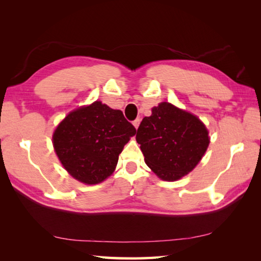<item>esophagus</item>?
Returning a JSON list of instances; mask_svg holds the SVG:
<instances>
[{"mask_svg":"<svg viewBox=\"0 0 261 261\" xmlns=\"http://www.w3.org/2000/svg\"><path fill=\"white\" fill-rule=\"evenodd\" d=\"M140 119H136L135 121H134V125H135V127L136 129H138V127H139V124H140Z\"/></svg>","mask_w":261,"mask_h":261,"instance_id":"obj_1","label":"esophagus"}]
</instances>
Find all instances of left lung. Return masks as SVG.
Returning <instances> with one entry per match:
<instances>
[{"instance_id": "1", "label": "left lung", "mask_w": 261, "mask_h": 261, "mask_svg": "<svg viewBox=\"0 0 261 261\" xmlns=\"http://www.w3.org/2000/svg\"><path fill=\"white\" fill-rule=\"evenodd\" d=\"M145 162L160 178L173 181L190 173L208 147V132L197 116L164 102L152 108L137 130Z\"/></svg>"}]
</instances>
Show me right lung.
Instances as JSON below:
<instances>
[{"instance_id":"right-lung-1","label":"right lung","mask_w":261,"mask_h":261,"mask_svg":"<svg viewBox=\"0 0 261 261\" xmlns=\"http://www.w3.org/2000/svg\"><path fill=\"white\" fill-rule=\"evenodd\" d=\"M136 131L122 111L96 101L66 116L55 130L53 142L65 169L92 185L113 173L119 154Z\"/></svg>"}]
</instances>
